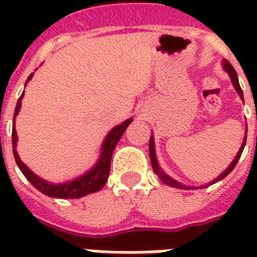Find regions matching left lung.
I'll use <instances>...</instances> for the list:
<instances>
[{
    "label": "left lung",
    "instance_id": "1",
    "mask_svg": "<svg viewBox=\"0 0 257 257\" xmlns=\"http://www.w3.org/2000/svg\"><path fill=\"white\" fill-rule=\"evenodd\" d=\"M223 67H224V70H226L227 73H228V75H230V78H231V81H232V85L235 86V89H237L238 95L241 96V99H243L242 89H241V86H239L237 73H235V70H234V67H232L231 64H230V62H228V60H224V62H223ZM245 142H246V138H245V140H243L242 147L239 149L237 157H235V158H234V161L231 162V165L227 168L226 171L221 173L219 178L215 179V182H212V183H210V184H213V183H216V182H219V180H221V179H224L227 176V175H228V173L231 172L232 169L235 168L238 160H239V157H241V154H242L243 147H245ZM149 151H150V160H151V165H153V169H154V172L157 173V176L160 178V180H161L162 183L168 184V186H171V187H176V189H182V190H191V189H193V187H187V186H184V184L179 183V182H176V180H173L172 178H169L167 173L162 172L161 168H160V165H158V162H157L156 150H154V140H153V136H151V138H150V143H149ZM208 186H209V184H208ZM208 186H206V187H208Z\"/></svg>",
    "mask_w": 257,
    "mask_h": 257
}]
</instances>
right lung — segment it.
Listing matches in <instances>:
<instances>
[{
    "label": "right lung",
    "mask_w": 257,
    "mask_h": 257,
    "mask_svg": "<svg viewBox=\"0 0 257 257\" xmlns=\"http://www.w3.org/2000/svg\"><path fill=\"white\" fill-rule=\"evenodd\" d=\"M33 77V74L29 75L27 81ZM26 81V82H27ZM22 97L23 93L19 97V100L16 103V108H15L14 114V128H12V147H14V157L15 161L18 164V167L22 171V173L25 175L26 179L30 182L38 191H41L45 195L53 197V198H81L86 194L96 193L106 184L107 179H108V173H110V164H111V157L112 151L117 146L118 140L121 139V136L125 132V129L128 128V125L132 122V119L129 118L125 122L121 125H118L114 129H111V132L107 135V138L104 139L103 143V150H101L100 160L97 161L95 167L90 169L89 172H86L84 176L75 179L73 182H68V183L63 184H51L42 180L41 178H38L37 175L31 172L29 168L26 167L25 164L22 162V160L18 156V151H16V140H18V135H16V129H15V117L18 115L19 108L22 106Z\"/></svg>",
    "instance_id": "1"
}]
</instances>
